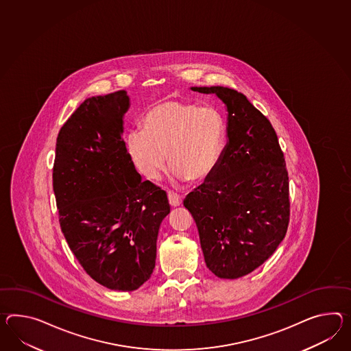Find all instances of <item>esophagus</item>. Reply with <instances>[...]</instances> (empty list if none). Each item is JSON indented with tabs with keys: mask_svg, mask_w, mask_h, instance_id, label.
Masks as SVG:
<instances>
[{
	"mask_svg": "<svg viewBox=\"0 0 351 351\" xmlns=\"http://www.w3.org/2000/svg\"><path fill=\"white\" fill-rule=\"evenodd\" d=\"M167 197H169V203H170V206H173V208H175V206H180L182 204V197L178 195V194L169 191V193H167Z\"/></svg>",
	"mask_w": 351,
	"mask_h": 351,
	"instance_id": "1",
	"label": "esophagus"
}]
</instances>
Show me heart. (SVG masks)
<instances>
[{"label": "heart", "mask_w": 351, "mask_h": 351, "mask_svg": "<svg viewBox=\"0 0 351 351\" xmlns=\"http://www.w3.org/2000/svg\"><path fill=\"white\" fill-rule=\"evenodd\" d=\"M143 121L145 128L129 129L125 143L145 179L160 176L167 154L176 180L203 181L219 166L227 143V121L219 109L167 100L152 106Z\"/></svg>", "instance_id": "b5f03b06"}]
</instances>
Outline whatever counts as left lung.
Returning <instances> with one entry per match:
<instances>
[{
	"label": "left lung",
	"mask_w": 351,
	"mask_h": 351,
	"mask_svg": "<svg viewBox=\"0 0 351 351\" xmlns=\"http://www.w3.org/2000/svg\"><path fill=\"white\" fill-rule=\"evenodd\" d=\"M215 94L227 108L222 160L184 206L197 223L206 267L237 279L264 264L289 224V178L271 123L239 91L191 87Z\"/></svg>",
	"instance_id": "8db88e82"
}]
</instances>
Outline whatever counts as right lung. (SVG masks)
Instances as JSON below:
<instances>
[{
	"label": "right lung",
	"mask_w": 351,
	"mask_h": 351,
	"mask_svg": "<svg viewBox=\"0 0 351 351\" xmlns=\"http://www.w3.org/2000/svg\"><path fill=\"white\" fill-rule=\"evenodd\" d=\"M127 91L86 99L60 128L53 190L60 230L95 282L138 289L151 278L156 242L170 213L166 195L142 181L123 141Z\"/></svg>",
	"instance_id": "obj_1"
}]
</instances>
